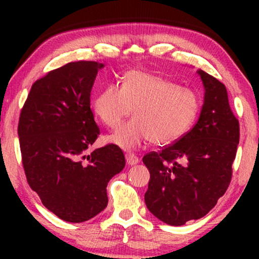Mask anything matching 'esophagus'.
Returning <instances> with one entry per match:
<instances>
[{"instance_id":"obj_1","label":"esophagus","mask_w":259,"mask_h":259,"mask_svg":"<svg viewBox=\"0 0 259 259\" xmlns=\"http://www.w3.org/2000/svg\"><path fill=\"white\" fill-rule=\"evenodd\" d=\"M126 160L128 162V165H136L139 162V158H138L134 153L128 152V153H126Z\"/></svg>"}]
</instances>
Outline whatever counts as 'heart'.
I'll list each match as a JSON object with an SVG mask.
<instances>
[{
  "label": "heart",
  "mask_w": 259,
  "mask_h": 259,
  "mask_svg": "<svg viewBox=\"0 0 259 259\" xmlns=\"http://www.w3.org/2000/svg\"><path fill=\"white\" fill-rule=\"evenodd\" d=\"M136 116L111 136L112 143L131 150L144 141L168 145L182 138L196 120L199 99L190 90L154 74L130 70L120 87L108 84L93 100V109L114 128L132 112Z\"/></svg>",
  "instance_id": "1"
}]
</instances>
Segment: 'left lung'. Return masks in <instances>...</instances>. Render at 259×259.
I'll return each mask as SVG.
<instances>
[{
	"mask_svg": "<svg viewBox=\"0 0 259 259\" xmlns=\"http://www.w3.org/2000/svg\"><path fill=\"white\" fill-rule=\"evenodd\" d=\"M204 104L192 130L160 152L143 158L150 171L145 203L168 225L199 219L228 190L239 143V122L230 108L224 84L198 69Z\"/></svg>",
	"mask_w": 259,
	"mask_h": 259,
	"instance_id": "8db88e82",
	"label": "left lung"
}]
</instances>
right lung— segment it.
<instances>
[{"mask_svg": "<svg viewBox=\"0 0 259 259\" xmlns=\"http://www.w3.org/2000/svg\"><path fill=\"white\" fill-rule=\"evenodd\" d=\"M95 61L69 62L35 81L19 120L27 182L62 221L82 223L107 206V184L125 167L114 144L92 151L100 128L91 109Z\"/></svg>", "mask_w": 259, "mask_h": 259, "instance_id": "1", "label": "right lung"}]
</instances>
